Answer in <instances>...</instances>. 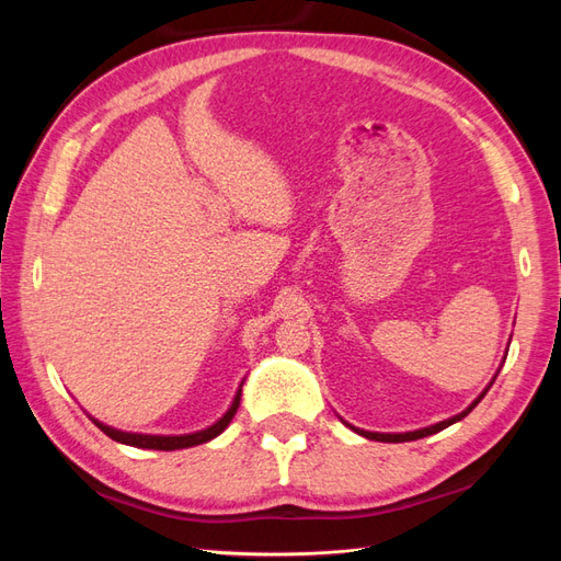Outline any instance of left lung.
<instances>
[{
    "label": "left lung",
    "instance_id": "8db88e82",
    "mask_svg": "<svg viewBox=\"0 0 561 561\" xmlns=\"http://www.w3.org/2000/svg\"><path fill=\"white\" fill-rule=\"evenodd\" d=\"M494 383V381H491ZM491 388V386H489ZM486 388V390H489ZM486 390L484 393L474 400L466 412H461V414H456V416H451V419H447V421H439V423H435V426H431V428H421V431H414V433H396V435H390V433H369V431H358V428H353L355 433H360L363 437H367V439H377V443H410V439H421V437H428V435H433V433H439V431H445L447 426H451V423H456V421H461L463 416H468L474 407H478V402L486 396Z\"/></svg>",
    "mask_w": 561,
    "mask_h": 561
}]
</instances>
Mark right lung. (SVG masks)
Instances as JSON below:
<instances>
[{
  "label": "right lung",
  "instance_id": "right-lung-1",
  "mask_svg": "<svg viewBox=\"0 0 561 561\" xmlns=\"http://www.w3.org/2000/svg\"><path fill=\"white\" fill-rule=\"evenodd\" d=\"M239 402H241V390H239V393H236L233 404L229 407V412H227L222 419H219L217 423H213L210 428L192 433V435H173V437H165V435L122 433V431H114V428L105 426V423H100V421H95V419H93V421H95V426H98L100 431H103L105 435H110L112 439H116V443H124V445H130V447H142V449L173 451V449H184V447H196V445H203V443H208V439L217 437V435L222 433V431L229 426V423H231L236 410H239Z\"/></svg>",
  "mask_w": 561,
  "mask_h": 561
}]
</instances>
